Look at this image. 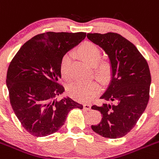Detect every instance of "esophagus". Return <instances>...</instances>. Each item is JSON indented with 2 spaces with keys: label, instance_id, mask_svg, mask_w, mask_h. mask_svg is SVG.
<instances>
[{
  "label": "esophagus",
  "instance_id": "1",
  "mask_svg": "<svg viewBox=\"0 0 159 159\" xmlns=\"http://www.w3.org/2000/svg\"><path fill=\"white\" fill-rule=\"evenodd\" d=\"M84 109L85 110V111H89L90 109H91V105L90 104H88V103H85V104H84Z\"/></svg>",
  "mask_w": 159,
  "mask_h": 159
}]
</instances>
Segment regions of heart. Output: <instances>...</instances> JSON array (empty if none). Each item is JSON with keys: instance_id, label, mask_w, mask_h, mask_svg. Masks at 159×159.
Wrapping results in <instances>:
<instances>
[{"instance_id": "b5f03b06", "label": "heart", "mask_w": 159, "mask_h": 159, "mask_svg": "<svg viewBox=\"0 0 159 159\" xmlns=\"http://www.w3.org/2000/svg\"><path fill=\"white\" fill-rule=\"evenodd\" d=\"M78 55L82 60L95 66V74L102 81H107L111 76V66L108 62L99 63L101 58V52L96 44L91 42H85L81 44L78 49ZM70 59L68 56L62 58L59 64V71L65 80L70 78ZM100 84L96 81L81 82L78 81L71 84L67 89V93L70 97L81 102H89L100 92Z\"/></svg>"}]
</instances>
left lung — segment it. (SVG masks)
Segmentation results:
<instances>
[{
	"instance_id": "1",
	"label": "left lung",
	"mask_w": 159,
	"mask_h": 159,
	"mask_svg": "<svg viewBox=\"0 0 159 159\" xmlns=\"http://www.w3.org/2000/svg\"><path fill=\"white\" fill-rule=\"evenodd\" d=\"M110 59L111 79L100 99L111 102L92 109L100 111L101 121L92 129L103 137L125 136L136 125L149 100L151 73L148 62L136 46L116 33L88 34Z\"/></svg>"
}]
</instances>
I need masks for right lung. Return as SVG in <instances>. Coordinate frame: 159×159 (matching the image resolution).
Returning a JSON list of instances; mask_svg holds the SVG:
<instances>
[{
	"instance_id": "1",
	"label": "right lung",
	"mask_w": 159,
	"mask_h": 159,
	"mask_svg": "<svg viewBox=\"0 0 159 159\" xmlns=\"http://www.w3.org/2000/svg\"><path fill=\"white\" fill-rule=\"evenodd\" d=\"M85 37L84 32L40 34L26 41L10 63L6 78L10 103L23 128L33 136L56 133L70 110L83 108L70 98L57 100L56 96L64 92L59 83L62 58Z\"/></svg>"
}]
</instances>
